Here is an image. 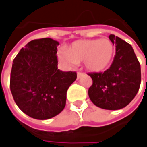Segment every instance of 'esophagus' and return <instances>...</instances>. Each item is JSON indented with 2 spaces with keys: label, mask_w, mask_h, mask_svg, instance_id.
I'll return each instance as SVG.
<instances>
[{
  "label": "esophagus",
  "mask_w": 147,
  "mask_h": 147,
  "mask_svg": "<svg viewBox=\"0 0 147 147\" xmlns=\"http://www.w3.org/2000/svg\"><path fill=\"white\" fill-rule=\"evenodd\" d=\"M83 75H84V74L82 73V72H78V73H77V79H80Z\"/></svg>",
  "instance_id": "esophagus-1"
}]
</instances>
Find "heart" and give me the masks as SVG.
<instances>
[{
  "label": "heart",
  "instance_id": "b5f03b06",
  "mask_svg": "<svg viewBox=\"0 0 147 147\" xmlns=\"http://www.w3.org/2000/svg\"><path fill=\"white\" fill-rule=\"evenodd\" d=\"M115 49L109 39H88L74 42L66 49L58 52L60 60L68 66L84 62L85 67L92 72H101L110 65Z\"/></svg>",
  "mask_w": 147,
  "mask_h": 147
}]
</instances>
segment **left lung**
<instances>
[{"mask_svg": "<svg viewBox=\"0 0 147 147\" xmlns=\"http://www.w3.org/2000/svg\"><path fill=\"white\" fill-rule=\"evenodd\" d=\"M109 38L116 47L114 59L103 73L89 74L92 85L88 95L97 107L118 110L127 106L139 91L140 65L130 45L113 34Z\"/></svg>", "mask_w": 147, "mask_h": 147, "instance_id": "8db88e82", "label": "left lung"}]
</instances>
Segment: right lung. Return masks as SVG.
<instances>
[{
    "label": "right lung",
    "instance_id": "right-lung-1",
    "mask_svg": "<svg viewBox=\"0 0 147 147\" xmlns=\"http://www.w3.org/2000/svg\"><path fill=\"white\" fill-rule=\"evenodd\" d=\"M59 42L50 38L32 40L12 63L10 88L16 104L36 119H48L64 109L66 92L76 79L73 71L58 69Z\"/></svg>",
    "mask_w": 147,
    "mask_h": 147
}]
</instances>
